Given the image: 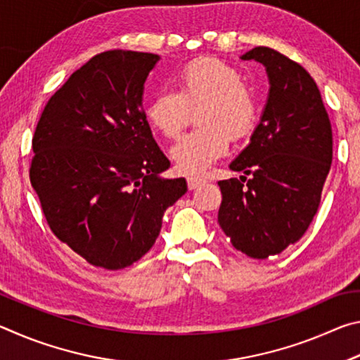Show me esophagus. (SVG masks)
<instances>
[{"instance_id":"1","label":"esophagus","mask_w":360,"mask_h":360,"mask_svg":"<svg viewBox=\"0 0 360 360\" xmlns=\"http://www.w3.org/2000/svg\"><path fill=\"white\" fill-rule=\"evenodd\" d=\"M203 179H200V178H188L187 179V186H188V188H191V191H195V188H198L200 186L203 184Z\"/></svg>"}]
</instances>
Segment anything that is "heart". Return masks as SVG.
Here are the masks:
<instances>
[{"mask_svg":"<svg viewBox=\"0 0 360 360\" xmlns=\"http://www.w3.org/2000/svg\"><path fill=\"white\" fill-rule=\"evenodd\" d=\"M195 114L198 129L173 146L178 172L200 174L227 154L231 141L246 139L259 122V101L241 72L219 58L188 62L178 72L176 90L163 89L146 106V119L168 139L181 135Z\"/></svg>","mask_w":360,"mask_h":360,"instance_id":"1","label":"heart"}]
</instances>
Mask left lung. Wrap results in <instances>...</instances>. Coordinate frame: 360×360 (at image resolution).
<instances>
[{"label":"left lung","instance_id":"obj_1","mask_svg":"<svg viewBox=\"0 0 360 360\" xmlns=\"http://www.w3.org/2000/svg\"><path fill=\"white\" fill-rule=\"evenodd\" d=\"M241 58L265 65L270 95L251 143L230 163L246 176L217 182V221L235 249L266 259L300 240L318 212L333 155L332 124L302 65L264 46Z\"/></svg>","mask_w":360,"mask_h":360}]
</instances>
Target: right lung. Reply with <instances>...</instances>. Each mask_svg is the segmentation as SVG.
<instances>
[{
	"label": "right lung",
	"instance_id": "add662e5",
	"mask_svg": "<svg viewBox=\"0 0 360 360\" xmlns=\"http://www.w3.org/2000/svg\"><path fill=\"white\" fill-rule=\"evenodd\" d=\"M158 58L122 49L92 57L51 96L33 135L30 181L49 227L106 270L141 259L187 192L184 178H158L169 160L141 103Z\"/></svg>",
	"mask_w": 360,
	"mask_h": 360
}]
</instances>
